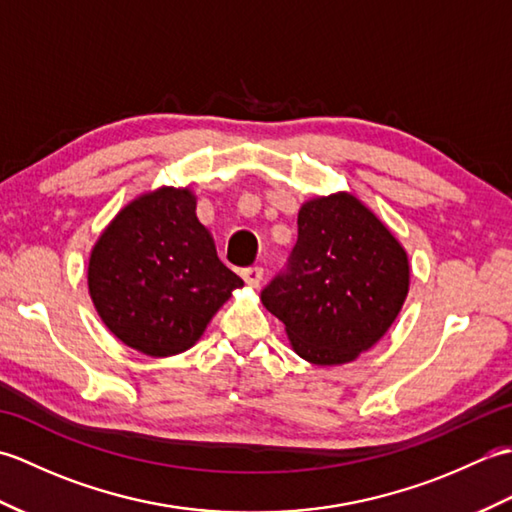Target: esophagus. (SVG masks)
Wrapping results in <instances>:
<instances>
[{"label":"esophagus","instance_id":"1","mask_svg":"<svg viewBox=\"0 0 512 512\" xmlns=\"http://www.w3.org/2000/svg\"><path fill=\"white\" fill-rule=\"evenodd\" d=\"M242 277H244V281H246V286L257 288L259 284H262V279H264V268H262V266L246 268L244 273H242Z\"/></svg>","mask_w":512,"mask_h":512}]
</instances>
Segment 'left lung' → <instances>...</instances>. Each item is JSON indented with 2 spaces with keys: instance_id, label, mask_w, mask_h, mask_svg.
<instances>
[{
  "instance_id": "1",
  "label": "left lung",
  "mask_w": 512,
  "mask_h": 512,
  "mask_svg": "<svg viewBox=\"0 0 512 512\" xmlns=\"http://www.w3.org/2000/svg\"><path fill=\"white\" fill-rule=\"evenodd\" d=\"M290 266L262 292L288 341L312 365L352 363L383 339L409 292V255L356 195L301 204Z\"/></svg>"
}]
</instances>
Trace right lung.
<instances>
[{"instance_id":"right-lung-1","label":"right lung","mask_w":512,"mask_h":512,"mask_svg":"<svg viewBox=\"0 0 512 512\" xmlns=\"http://www.w3.org/2000/svg\"><path fill=\"white\" fill-rule=\"evenodd\" d=\"M189 187L138 195L92 246L88 290L105 328L132 350L165 358L200 341L244 281L217 257Z\"/></svg>"}]
</instances>
